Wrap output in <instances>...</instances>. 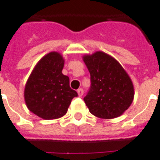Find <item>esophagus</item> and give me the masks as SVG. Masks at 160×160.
Segmentation results:
<instances>
[{
    "label": "esophagus",
    "mask_w": 160,
    "mask_h": 160,
    "mask_svg": "<svg viewBox=\"0 0 160 160\" xmlns=\"http://www.w3.org/2000/svg\"><path fill=\"white\" fill-rule=\"evenodd\" d=\"M78 96H82L83 95V90L82 89V88H79L78 90Z\"/></svg>",
    "instance_id": "obj_1"
}]
</instances>
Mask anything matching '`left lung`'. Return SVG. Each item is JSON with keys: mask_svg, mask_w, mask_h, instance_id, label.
I'll use <instances>...</instances> for the list:
<instances>
[{"mask_svg": "<svg viewBox=\"0 0 160 160\" xmlns=\"http://www.w3.org/2000/svg\"><path fill=\"white\" fill-rule=\"evenodd\" d=\"M91 74V88L84 97L90 113L101 118H117L134 98L130 77L114 58L102 51L83 56Z\"/></svg>", "mask_w": 160, "mask_h": 160, "instance_id": "1", "label": "left lung"}]
</instances>
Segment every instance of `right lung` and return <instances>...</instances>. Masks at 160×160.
<instances>
[{"label":"right lung","instance_id":"add662e5","mask_svg":"<svg viewBox=\"0 0 160 160\" xmlns=\"http://www.w3.org/2000/svg\"><path fill=\"white\" fill-rule=\"evenodd\" d=\"M64 60L58 52H50L38 61L25 85L28 109L43 119H56L67 113L76 91L69 78L62 73Z\"/></svg>","mask_w":160,"mask_h":160}]
</instances>
